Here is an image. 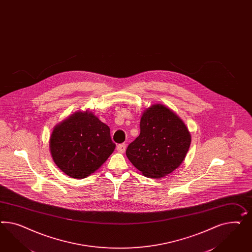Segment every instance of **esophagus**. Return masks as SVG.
<instances>
[{
    "label": "esophagus",
    "instance_id": "34e87169",
    "mask_svg": "<svg viewBox=\"0 0 252 252\" xmlns=\"http://www.w3.org/2000/svg\"><path fill=\"white\" fill-rule=\"evenodd\" d=\"M117 150H118L119 153H122V154H123V153H124L125 150H126V144H118V145H117Z\"/></svg>",
    "mask_w": 252,
    "mask_h": 252
}]
</instances>
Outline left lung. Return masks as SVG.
I'll return each instance as SVG.
<instances>
[{
    "label": "left lung",
    "mask_w": 252,
    "mask_h": 252,
    "mask_svg": "<svg viewBox=\"0 0 252 252\" xmlns=\"http://www.w3.org/2000/svg\"><path fill=\"white\" fill-rule=\"evenodd\" d=\"M141 132L127 147L131 164L147 178L159 179L180 166L190 145L186 125L169 108L155 105L144 112Z\"/></svg>",
    "instance_id": "1"
}]
</instances>
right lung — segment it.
I'll use <instances>...</instances> for the list:
<instances>
[{"label":"right lung","instance_id":"add662e5","mask_svg":"<svg viewBox=\"0 0 252 252\" xmlns=\"http://www.w3.org/2000/svg\"><path fill=\"white\" fill-rule=\"evenodd\" d=\"M115 146L108 125L87 112L75 113L57 125L50 140L53 161L73 179H84L94 172Z\"/></svg>","mask_w":252,"mask_h":252}]
</instances>
